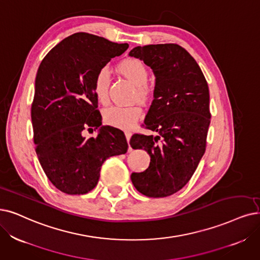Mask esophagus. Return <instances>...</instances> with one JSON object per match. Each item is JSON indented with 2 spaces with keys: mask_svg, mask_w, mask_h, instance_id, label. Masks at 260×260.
<instances>
[{
  "mask_svg": "<svg viewBox=\"0 0 260 260\" xmlns=\"http://www.w3.org/2000/svg\"><path fill=\"white\" fill-rule=\"evenodd\" d=\"M124 134H126V139H127V142L129 143V142H130V139H131V136H132V134H131V132L127 131V132H126V133H124ZM129 150H131V147H129Z\"/></svg>",
  "mask_w": 260,
  "mask_h": 260,
  "instance_id": "34e87169",
  "label": "esophagus"
}]
</instances>
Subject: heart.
<instances>
[{"mask_svg":"<svg viewBox=\"0 0 260 260\" xmlns=\"http://www.w3.org/2000/svg\"><path fill=\"white\" fill-rule=\"evenodd\" d=\"M120 74L127 78L137 87V98L140 101H145L148 98L149 90L146 86L149 72L142 60L138 58H127L120 61L118 67ZM110 72L107 68L98 70L94 80V94L97 100L106 105L109 101L110 87ZM142 116V109L138 106H113L108 108L103 113L105 121L111 126L120 129H131Z\"/></svg>","mask_w":260,"mask_h":260,"instance_id":"b5f03b06","label":"heart"}]
</instances>
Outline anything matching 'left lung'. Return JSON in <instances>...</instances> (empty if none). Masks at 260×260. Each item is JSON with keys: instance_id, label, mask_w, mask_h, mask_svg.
<instances>
[{"instance_id": "left-lung-1", "label": "left lung", "mask_w": 260, "mask_h": 260, "mask_svg": "<svg viewBox=\"0 0 260 260\" xmlns=\"http://www.w3.org/2000/svg\"><path fill=\"white\" fill-rule=\"evenodd\" d=\"M129 56L140 58L155 77L153 100L145 117L158 136L133 134V149L150 155L148 169L132 173L136 189L148 197L170 196L188 183L206 150L210 124L209 88L196 60L175 44L136 47Z\"/></svg>"}]
</instances>
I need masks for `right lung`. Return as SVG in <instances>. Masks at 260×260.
<instances>
[{
  "mask_svg": "<svg viewBox=\"0 0 260 260\" xmlns=\"http://www.w3.org/2000/svg\"><path fill=\"white\" fill-rule=\"evenodd\" d=\"M128 47L76 33L61 40L39 65L30 111L36 153L49 180L66 194L91 191L103 162L128 150L121 130L102 126L92 87L98 70ZM86 127L98 128V137L83 136Z\"/></svg>",
  "mask_w": 260,
  "mask_h": 260,
  "instance_id": "right-lung-1",
  "label": "right lung"
}]
</instances>
